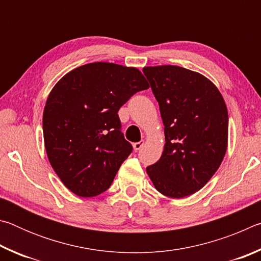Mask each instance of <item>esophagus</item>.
I'll return each mask as SVG.
<instances>
[{"instance_id":"obj_1","label":"esophagus","mask_w":261,"mask_h":261,"mask_svg":"<svg viewBox=\"0 0 261 261\" xmlns=\"http://www.w3.org/2000/svg\"><path fill=\"white\" fill-rule=\"evenodd\" d=\"M143 145H144V140H141V141H138V143H135L132 146H134L135 151H139V149L143 147Z\"/></svg>"}]
</instances>
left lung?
<instances>
[{
  "label": "left lung",
  "mask_w": 261,
  "mask_h": 261,
  "mask_svg": "<svg viewBox=\"0 0 261 261\" xmlns=\"http://www.w3.org/2000/svg\"><path fill=\"white\" fill-rule=\"evenodd\" d=\"M160 107L165 148L146 168L163 196L184 198L204 188L228 146V110L222 94L199 72L177 65L145 67Z\"/></svg>",
  "instance_id": "8db88e82"
}]
</instances>
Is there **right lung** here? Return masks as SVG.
Instances as JSON below:
<instances>
[{"instance_id":"1","label":"right lung","mask_w":261,"mask_h":261,"mask_svg":"<svg viewBox=\"0 0 261 261\" xmlns=\"http://www.w3.org/2000/svg\"><path fill=\"white\" fill-rule=\"evenodd\" d=\"M148 83L137 68L94 62L53 87L43 109L45 148L53 169L83 198L105 192L132 146L121 132L118 109Z\"/></svg>"}]
</instances>
